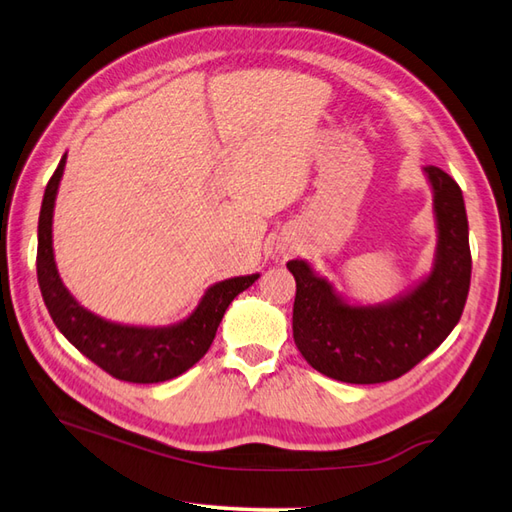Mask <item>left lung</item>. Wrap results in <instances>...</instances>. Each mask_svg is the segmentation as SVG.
Segmentation results:
<instances>
[{
    "label": "left lung",
    "mask_w": 512,
    "mask_h": 512,
    "mask_svg": "<svg viewBox=\"0 0 512 512\" xmlns=\"http://www.w3.org/2000/svg\"><path fill=\"white\" fill-rule=\"evenodd\" d=\"M438 244L429 275L383 303H352L306 259L286 264L297 281L292 336L301 356L328 378L387 383L427 358L458 325L471 286L469 220L449 173L424 167Z\"/></svg>",
    "instance_id": "obj_1"
}]
</instances>
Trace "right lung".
<instances>
[{
  "label": "right lung",
  "mask_w": 512,
  "mask_h": 512,
  "mask_svg": "<svg viewBox=\"0 0 512 512\" xmlns=\"http://www.w3.org/2000/svg\"><path fill=\"white\" fill-rule=\"evenodd\" d=\"M65 154L43 193L37 228V279L41 297L59 332L83 356L127 383H165L187 372L209 350L217 325L231 301L259 279V273L231 277L204 290L198 306L187 319L171 325H127L107 321L83 308L65 288L54 262L52 217L59 184L65 169Z\"/></svg>",
  "instance_id": "1"
}]
</instances>
